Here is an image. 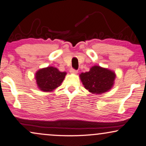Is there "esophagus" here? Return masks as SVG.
I'll list each match as a JSON object with an SVG mask.
<instances>
[{"instance_id": "34e87169", "label": "esophagus", "mask_w": 146, "mask_h": 146, "mask_svg": "<svg viewBox=\"0 0 146 146\" xmlns=\"http://www.w3.org/2000/svg\"><path fill=\"white\" fill-rule=\"evenodd\" d=\"M70 73H71V74H77V73H78V71H77V70H75L73 69H70Z\"/></svg>"}]
</instances>
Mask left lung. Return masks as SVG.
<instances>
[{
  "instance_id": "1",
  "label": "left lung",
  "mask_w": 146,
  "mask_h": 146,
  "mask_svg": "<svg viewBox=\"0 0 146 146\" xmlns=\"http://www.w3.org/2000/svg\"><path fill=\"white\" fill-rule=\"evenodd\" d=\"M84 88L92 94H100L108 92L114 86L115 72L107 68L94 65L90 71L79 75Z\"/></svg>"
}]
</instances>
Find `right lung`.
<instances>
[{
    "label": "right lung",
    "instance_id": "obj_1",
    "mask_svg": "<svg viewBox=\"0 0 146 146\" xmlns=\"http://www.w3.org/2000/svg\"><path fill=\"white\" fill-rule=\"evenodd\" d=\"M66 75V72L60 71L56 67H47L37 71L35 79L39 90L44 92H52L61 85Z\"/></svg>",
    "mask_w": 146,
    "mask_h": 146
}]
</instances>
